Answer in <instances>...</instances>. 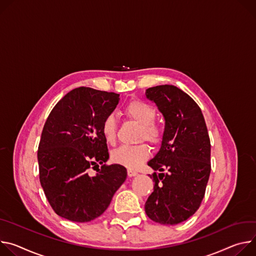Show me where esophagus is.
<instances>
[{"mask_svg":"<svg viewBox=\"0 0 256 256\" xmlns=\"http://www.w3.org/2000/svg\"><path fill=\"white\" fill-rule=\"evenodd\" d=\"M127 173H128V176H129V177H135V176L138 175V173H137L136 171H133V170H130V168L128 170Z\"/></svg>","mask_w":256,"mask_h":256,"instance_id":"obj_1","label":"esophagus"}]
</instances>
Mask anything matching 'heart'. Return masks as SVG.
I'll return each mask as SVG.
<instances>
[{
    "label": "heart",
    "instance_id": "1",
    "mask_svg": "<svg viewBox=\"0 0 256 256\" xmlns=\"http://www.w3.org/2000/svg\"><path fill=\"white\" fill-rule=\"evenodd\" d=\"M126 116L139 124L141 126L139 137L140 139H144L150 144H158L162 140V129L154 121L156 116V108L150 104L135 100L130 102L124 108ZM102 135L106 142L112 144L116 140L117 132V122L115 117L108 115L102 121L100 127ZM150 156V150L146 144H138L134 146H123L112 154V160L122 164L128 168H136L142 164Z\"/></svg>",
    "mask_w": 256,
    "mask_h": 256
}]
</instances>
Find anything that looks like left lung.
Instances as JSON below:
<instances>
[{"instance_id":"8db88e82","label":"left lung","mask_w":256,"mask_h":256,"mask_svg":"<svg viewBox=\"0 0 256 256\" xmlns=\"http://www.w3.org/2000/svg\"><path fill=\"white\" fill-rule=\"evenodd\" d=\"M166 121L158 152L148 162L154 171V192L144 206L148 216L162 224H177L200 208L210 174V141L198 104L174 85L148 88ZM164 170H166V174Z\"/></svg>"}]
</instances>
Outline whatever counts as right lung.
Segmentation results:
<instances>
[{
  "instance_id": "obj_1",
  "label": "right lung",
  "mask_w": 256,
  "mask_h": 256,
  "mask_svg": "<svg viewBox=\"0 0 256 256\" xmlns=\"http://www.w3.org/2000/svg\"><path fill=\"white\" fill-rule=\"evenodd\" d=\"M119 96L78 88L58 102L46 121L38 152L40 181L50 206L64 218H96L127 178L125 166L104 164L108 152L100 127ZM98 164L102 168L90 176L88 170Z\"/></svg>"
}]
</instances>
